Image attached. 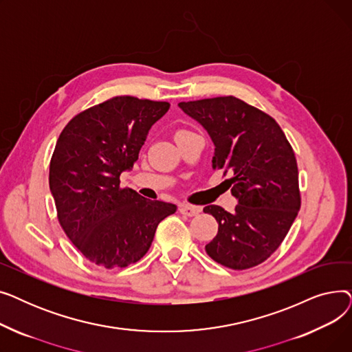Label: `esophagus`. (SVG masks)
I'll return each mask as SVG.
<instances>
[{"label": "esophagus", "mask_w": 352, "mask_h": 352, "mask_svg": "<svg viewBox=\"0 0 352 352\" xmlns=\"http://www.w3.org/2000/svg\"><path fill=\"white\" fill-rule=\"evenodd\" d=\"M179 212L182 215H187V217H195L201 212V208L195 207V206H190V204H182V206H179Z\"/></svg>", "instance_id": "1"}]
</instances>
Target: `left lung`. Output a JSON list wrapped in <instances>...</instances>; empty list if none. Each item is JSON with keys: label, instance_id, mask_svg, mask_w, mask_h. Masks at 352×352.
<instances>
[{"label": "left lung", "instance_id": "left-lung-1", "mask_svg": "<svg viewBox=\"0 0 352 352\" xmlns=\"http://www.w3.org/2000/svg\"><path fill=\"white\" fill-rule=\"evenodd\" d=\"M178 105L207 129L215 145L212 166L232 174L226 182L238 199L232 214L218 206L204 208L218 223L207 254L231 270L264 263L281 245L301 207L291 144L272 117L232 96Z\"/></svg>", "mask_w": 352, "mask_h": 352}]
</instances>
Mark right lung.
<instances>
[{"mask_svg": "<svg viewBox=\"0 0 352 352\" xmlns=\"http://www.w3.org/2000/svg\"><path fill=\"white\" fill-rule=\"evenodd\" d=\"M165 101L113 97L74 117L50 162L57 217L78 251L107 270L125 268L146 254L170 202L151 201L120 186L150 128L168 111Z\"/></svg>", "mask_w": 352, "mask_h": 352, "instance_id": "obj_1", "label": "right lung"}]
</instances>
